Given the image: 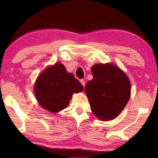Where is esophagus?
Masks as SVG:
<instances>
[{
  "label": "esophagus",
  "mask_w": 158,
  "mask_h": 158,
  "mask_svg": "<svg viewBox=\"0 0 158 158\" xmlns=\"http://www.w3.org/2000/svg\"><path fill=\"white\" fill-rule=\"evenodd\" d=\"M80 82H81V84H82V85H83V87H85V81H84V80H81V81H80Z\"/></svg>",
  "instance_id": "1"
}]
</instances>
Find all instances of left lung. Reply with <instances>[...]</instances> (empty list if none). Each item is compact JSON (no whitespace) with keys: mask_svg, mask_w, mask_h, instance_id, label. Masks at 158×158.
Returning <instances> with one entry per match:
<instances>
[{"mask_svg":"<svg viewBox=\"0 0 158 158\" xmlns=\"http://www.w3.org/2000/svg\"><path fill=\"white\" fill-rule=\"evenodd\" d=\"M93 79L85 91L90 109L101 120L115 118L128 102L131 84L128 77L112 64H96L91 68Z\"/></svg>","mask_w":158,"mask_h":158,"instance_id":"1","label":"left lung"}]
</instances>
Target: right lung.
<instances>
[{"instance_id": "right-lung-1", "label": "right lung", "mask_w": 158, "mask_h": 158, "mask_svg": "<svg viewBox=\"0 0 158 158\" xmlns=\"http://www.w3.org/2000/svg\"><path fill=\"white\" fill-rule=\"evenodd\" d=\"M83 86L74 75L68 73L61 63L47 68L37 77L34 93L44 109L58 112L68 106L73 93L82 92Z\"/></svg>"}]
</instances>
